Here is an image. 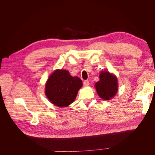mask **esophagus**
Instances as JSON below:
<instances>
[{
  "label": "esophagus",
  "instance_id": "34e87169",
  "mask_svg": "<svg viewBox=\"0 0 155 155\" xmlns=\"http://www.w3.org/2000/svg\"><path fill=\"white\" fill-rule=\"evenodd\" d=\"M83 85L84 87H87L89 85V82L88 80H84V82H83Z\"/></svg>",
  "mask_w": 155,
  "mask_h": 155
}]
</instances>
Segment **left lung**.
<instances>
[{
	"label": "left lung",
	"instance_id": "obj_1",
	"mask_svg": "<svg viewBox=\"0 0 155 155\" xmlns=\"http://www.w3.org/2000/svg\"><path fill=\"white\" fill-rule=\"evenodd\" d=\"M99 78L100 80L95 84L97 94L104 100H110L118 92L117 77L109 71H102Z\"/></svg>",
	"mask_w": 155,
	"mask_h": 155
}]
</instances>
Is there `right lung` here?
Instances as JSON below:
<instances>
[{
    "label": "right lung",
    "mask_w": 155,
    "mask_h": 155,
    "mask_svg": "<svg viewBox=\"0 0 155 155\" xmlns=\"http://www.w3.org/2000/svg\"><path fill=\"white\" fill-rule=\"evenodd\" d=\"M82 85L80 78L72 77L68 70L57 69L46 81L45 92L47 98L53 104L64 107L75 101Z\"/></svg>",
    "instance_id": "right-lung-1"
}]
</instances>
